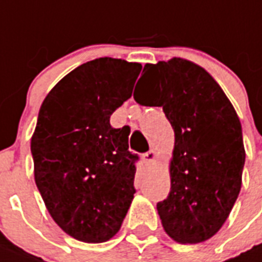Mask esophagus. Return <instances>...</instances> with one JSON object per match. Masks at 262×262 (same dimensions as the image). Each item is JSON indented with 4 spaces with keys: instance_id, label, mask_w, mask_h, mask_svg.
Segmentation results:
<instances>
[{
    "instance_id": "obj_1",
    "label": "esophagus",
    "mask_w": 262,
    "mask_h": 262,
    "mask_svg": "<svg viewBox=\"0 0 262 262\" xmlns=\"http://www.w3.org/2000/svg\"><path fill=\"white\" fill-rule=\"evenodd\" d=\"M154 159H155V152H154L152 149H149L148 152L143 154V162L145 165H149L151 162H154Z\"/></svg>"
}]
</instances>
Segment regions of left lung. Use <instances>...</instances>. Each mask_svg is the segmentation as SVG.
Listing matches in <instances>:
<instances>
[{"label": "left lung", "instance_id": "8db88e82", "mask_svg": "<svg viewBox=\"0 0 262 262\" xmlns=\"http://www.w3.org/2000/svg\"><path fill=\"white\" fill-rule=\"evenodd\" d=\"M143 73L139 82L154 97H133L162 107L174 130L170 192L157 205L163 229L179 243L205 242L241 192L246 158L241 121L214 78L192 61L173 57L145 64Z\"/></svg>", "mask_w": 262, "mask_h": 262}]
</instances>
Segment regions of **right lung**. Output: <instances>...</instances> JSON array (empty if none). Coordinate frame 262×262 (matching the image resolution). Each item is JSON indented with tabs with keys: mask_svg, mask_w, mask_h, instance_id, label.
I'll list each match as a JSON object with an SVG mask.
<instances>
[{
	"mask_svg": "<svg viewBox=\"0 0 262 262\" xmlns=\"http://www.w3.org/2000/svg\"><path fill=\"white\" fill-rule=\"evenodd\" d=\"M140 63L100 57L79 66L43 100L31 137L34 177L49 214L70 236L107 242L135 195L129 126L111 114L132 96Z\"/></svg>",
	"mask_w": 262,
	"mask_h": 262,
	"instance_id": "obj_1",
	"label": "right lung"
}]
</instances>
